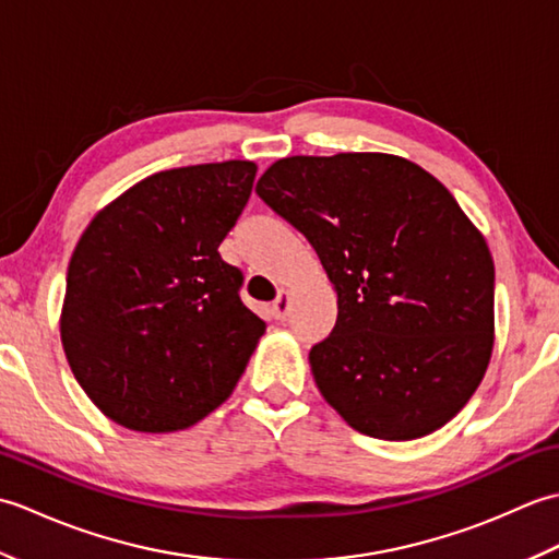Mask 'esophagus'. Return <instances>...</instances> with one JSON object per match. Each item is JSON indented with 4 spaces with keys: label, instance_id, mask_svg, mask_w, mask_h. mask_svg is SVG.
Here are the masks:
<instances>
[{
    "label": "esophagus",
    "instance_id": "34e87169",
    "mask_svg": "<svg viewBox=\"0 0 559 559\" xmlns=\"http://www.w3.org/2000/svg\"><path fill=\"white\" fill-rule=\"evenodd\" d=\"M288 310H290V295H288V290H278V298L271 302L269 312L273 319H286Z\"/></svg>",
    "mask_w": 559,
    "mask_h": 559
}]
</instances>
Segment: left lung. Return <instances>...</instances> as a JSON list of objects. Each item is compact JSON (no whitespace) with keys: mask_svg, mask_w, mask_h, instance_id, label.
<instances>
[{"mask_svg":"<svg viewBox=\"0 0 559 559\" xmlns=\"http://www.w3.org/2000/svg\"><path fill=\"white\" fill-rule=\"evenodd\" d=\"M257 194L336 288V326L310 365L341 418L377 439L454 418L492 355L495 264L449 189L406 158L336 153L276 160Z\"/></svg>","mask_w":559,"mask_h":559,"instance_id":"8db88e82","label":"left lung"}]
</instances>
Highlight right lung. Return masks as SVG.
Masks as SVG:
<instances>
[{
  "label": "right lung",
  "mask_w": 559,
  "mask_h": 559,
  "mask_svg": "<svg viewBox=\"0 0 559 559\" xmlns=\"http://www.w3.org/2000/svg\"><path fill=\"white\" fill-rule=\"evenodd\" d=\"M257 165L163 170L105 206L71 254L59 319L76 382L117 425L175 432L233 394L266 324L218 245Z\"/></svg>",
  "instance_id": "right-lung-1"
}]
</instances>
